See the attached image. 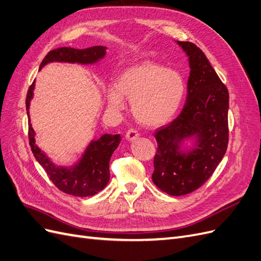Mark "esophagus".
Returning <instances> with one entry per match:
<instances>
[{
	"mask_svg": "<svg viewBox=\"0 0 261 261\" xmlns=\"http://www.w3.org/2000/svg\"><path fill=\"white\" fill-rule=\"evenodd\" d=\"M138 136H139L138 135V132L136 129H134V128H129L127 132H126V135H125L126 139L129 140V141L137 139Z\"/></svg>",
	"mask_w": 261,
	"mask_h": 261,
	"instance_id": "obj_1",
	"label": "esophagus"
}]
</instances>
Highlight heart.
Wrapping results in <instances>:
<instances>
[{
  "label": "heart",
  "mask_w": 261,
  "mask_h": 261,
  "mask_svg": "<svg viewBox=\"0 0 261 261\" xmlns=\"http://www.w3.org/2000/svg\"><path fill=\"white\" fill-rule=\"evenodd\" d=\"M184 92L185 84L178 72L145 61L124 69L116 85L108 88L107 98L113 110L124 109V98L130 99L137 122L147 127H158L174 116Z\"/></svg>",
  "instance_id": "heart-1"
}]
</instances>
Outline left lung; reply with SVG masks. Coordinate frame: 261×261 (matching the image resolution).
<instances>
[{"label":"left lung","instance_id":"left-lung-1","mask_svg":"<svg viewBox=\"0 0 261 261\" xmlns=\"http://www.w3.org/2000/svg\"><path fill=\"white\" fill-rule=\"evenodd\" d=\"M189 60L186 103L179 115L158 128L152 181L162 192L181 196L202 186L223 159L228 144V91L204 53L193 42L177 41ZM195 136L186 154L181 143Z\"/></svg>","mask_w":261,"mask_h":261}]
</instances>
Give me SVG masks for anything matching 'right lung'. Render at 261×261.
Returning a JSON list of instances; mask_svg holds the SVG:
<instances>
[{
	"label": "right lung",
	"instance_id": "right-lung-1",
	"mask_svg": "<svg viewBox=\"0 0 261 261\" xmlns=\"http://www.w3.org/2000/svg\"><path fill=\"white\" fill-rule=\"evenodd\" d=\"M106 50L107 46L102 45L90 46L86 49H74L66 48V46L54 49L45 55L40 64V69L50 62L92 64L105 57ZM34 89L35 82L30 85L27 92L26 110L28 115L29 145L36 160L44 169L52 183L63 193L77 197L96 195L107 186L110 179V159L120 144L121 136L106 134L99 139L91 141L80 162L73 168L57 167L36 145L35 132L31 127L29 118V106L31 99H33Z\"/></svg>",
	"mask_w": 261,
	"mask_h": 261
}]
</instances>
